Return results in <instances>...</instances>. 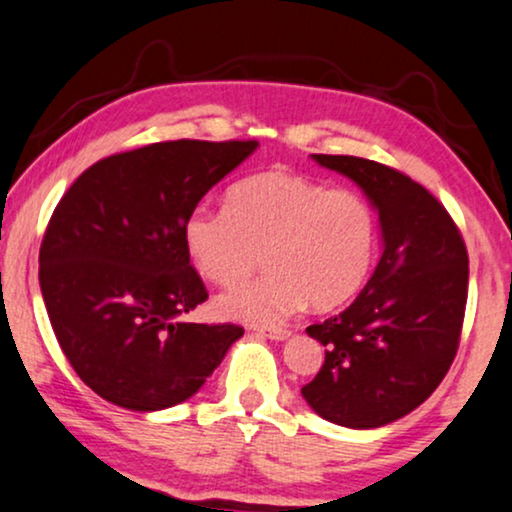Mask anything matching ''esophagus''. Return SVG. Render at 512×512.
Here are the masks:
<instances>
[{"label":"esophagus","instance_id":"obj_1","mask_svg":"<svg viewBox=\"0 0 512 512\" xmlns=\"http://www.w3.org/2000/svg\"><path fill=\"white\" fill-rule=\"evenodd\" d=\"M257 333L264 335V338H269V340H286L290 335L288 328H257Z\"/></svg>","mask_w":512,"mask_h":512}]
</instances>
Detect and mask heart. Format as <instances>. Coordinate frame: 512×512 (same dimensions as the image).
I'll use <instances>...</instances> for the list:
<instances>
[{
	"instance_id": "b5f03b06",
	"label": "heart",
	"mask_w": 512,
	"mask_h": 512,
	"mask_svg": "<svg viewBox=\"0 0 512 512\" xmlns=\"http://www.w3.org/2000/svg\"><path fill=\"white\" fill-rule=\"evenodd\" d=\"M380 222L361 191L290 170L252 174L231 186L226 208L196 205L181 224L186 257L219 286L260 262L269 271L217 297L226 319L276 326L307 302L333 309L364 288L378 255Z\"/></svg>"
}]
</instances>
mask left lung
Segmentation results:
<instances>
[{
    "label": "left lung",
    "instance_id": "obj_1",
    "mask_svg": "<svg viewBox=\"0 0 512 512\" xmlns=\"http://www.w3.org/2000/svg\"><path fill=\"white\" fill-rule=\"evenodd\" d=\"M314 160L378 208L383 255L345 312L307 333L326 359L302 397L331 423L380 428L423 404L454 364L468 302V250L454 219L409 174L354 155Z\"/></svg>",
    "mask_w": 512,
    "mask_h": 512
}]
</instances>
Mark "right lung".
<instances>
[{"label": "right lung", "instance_id": "add662e5", "mask_svg": "<svg viewBox=\"0 0 512 512\" xmlns=\"http://www.w3.org/2000/svg\"><path fill=\"white\" fill-rule=\"evenodd\" d=\"M255 139L160 141L87 167L58 200L40 248V288L58 345L82 383L129 411L196 394L243 335L184 323L208 300L181 224Z\"/></svg>", "mask_w": 512, "mask_h": 512}]
</instances>
